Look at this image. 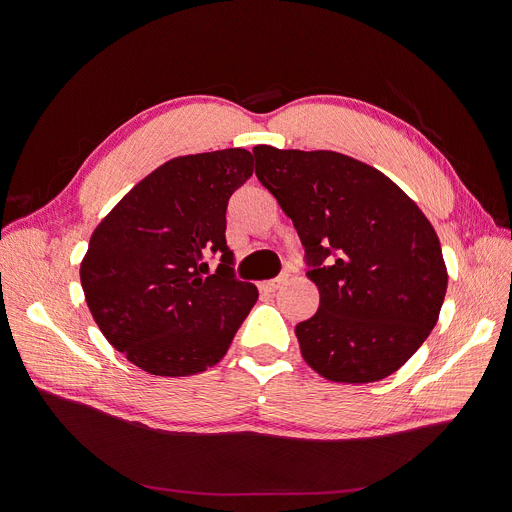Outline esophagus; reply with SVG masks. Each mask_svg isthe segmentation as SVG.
<instances>
[{
    "mask_svg": "<svg viewBox=\"0 0 512 512\" xmlns=\"http://www.w3.org/2000/svg\"><path fill=\"white\" fill-rule=\"evenodd\" d=\"M286 280H288L286 276H280V278H276V280L261 282V290H265V292H276V290H278Z\"/></svg>",
    "mask_w": 512,
    "mask_h": 512,
    "instance_id": "1",
    "label": "esophagus"
}]
</instances>
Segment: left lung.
<instances>
[{
	"mask_svg": "<svg viewBox=\"0 0 512 512\" xmlns=\"http://www.w3.org/2000/svg\"><path fill=\"white\" fill-rule=\"evenodd\" d=\"M253 153L255 174L297 228L319 290L317 313L294 330L303 359L330 382L388 378L440 317L448 272L434 226L359 159L270 145Z\"/></svg>",
	"mask_w": 512,
	"mask_h": 512,
	"instance_id": "left-lung-1",
	"label": "left lung"
}]
</instances>
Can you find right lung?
I'll list each match as a JSON object with an SVG mask.
<instances>
[{
	"mask_svg": "<svg viewBox=\"0 0 512 512\" xmlns=\"http://www.w3.org/2000/svg\"><path fill=\"white\" fill-rule=\"evenodd\" d=\"M253 174L247 149L180 155L120 199L80 263L89 311L116 351L151 375L220 363L259 292L232 276L226 207ZM207 250L223 253L215 275Z\"/></svg>",
	"mask_w": 512,
	"mask_h": 512,
	"instance_id": "obj_1",
	"label": "right lung"
}]
</instances>
